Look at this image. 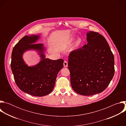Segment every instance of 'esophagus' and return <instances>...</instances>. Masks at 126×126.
Masks as SVG:
<instances>
[{
  "label": "esophagus",
  "instance_id": "1",
  "mask_svg": "<svg viewBox=\"0 0 126 126\" xmlns=\"http://www.w3.org/2000/svg\"><path fill=\"white\" fill-rule=\"evenodd\" d=\"M63 65H64V67H67L68 66V63H67V62L66 61H64V63H63Z\"/></svg>",
  "mask_w": 126,
  "mask_h": 126
}]
</instances>
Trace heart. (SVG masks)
<instances>
[{
    "label": "heart",
    "mask_w": 126,
    "mask_h": 126,
    "mask_svg": "<svg viewBox=\"0 0 126 126\" xmlns=\"http://www.w3.org/2000/svg\"><path fill=\"white\" fill-rule=\"evenodd\" d=\"M82 39L81 38H79L77 39V40L76 41V44H75V48H77L78 47H79L81 44H82Z\"/></svg>",
    "instance_id": "1"
}]
</instances>
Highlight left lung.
<instances>
[{"label": "left lung", "instance_id": "left-lung-1", "mask_svg": "<svg viewBox=\"0 0 126 126\" xmlns=\"http://www.w3.org/2000/svg\"><path fill=\"white\" fill-rule=\"evenodd\" d=\"M87 44L72 51L68 58L71 86L78 94L90 96L103 92L114 73V57L103 35L87 33Z\"/></svg>", "mask_w": 126, "mask_h": 126}]
</instances>
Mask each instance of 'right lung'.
Listing matches in <instances>:
<instances>
[{
  "label": "right lung",
  "mask_w": 126,
  "mask_h": 126,
  "mask_svg": "<svg viewBox=\"0 0 126 126\" xmlns=\"http://www.w3.org/2000/svg\"><path fill=\"white\" fill-rule=\"evenodd\" d=\"M39 38V36L32 35L21 39L13 49L10 65L18 87L30 95L42 97L52 91L64 60L45 58L43 45L35 43ZM30 49L38 50L42 58L38 64L32 67L26 65L22 58L23 53Z\"/></svg>",
  "instance_id": "add662e5"
}]
</instances>
